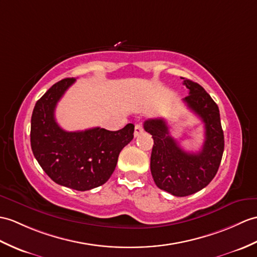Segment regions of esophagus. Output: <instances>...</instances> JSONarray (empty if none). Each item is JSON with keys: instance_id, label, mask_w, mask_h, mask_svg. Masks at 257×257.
Masks as SVG:
<instances>
[{"instance_id": "1", "label": "esophagus", "mask_w": 257, "mask_h": 257, "mask_svg": "<svg viewBox=\"0 0 257 257\" xmlns=\"http://www.w3.org/2000/svg\"><path fill=\"white\" fill-rule=\"evenodd\" d=\"M142 133H143V124L141 122L137 123L136 127H135V137H138Z\"/></svg>"}]
</instances>
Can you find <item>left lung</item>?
Here are the masks:
<instances>
[{
  "label": "left lung",
  "mask_w": 257,
  "mask_h": 257,
  "mask_svg": "<svg viewBox=\"0 0 257 257\" xmlns=\"http://www.w3.org/2000/svg\"><path fill=\"white\" fill-rule=\"evenodd\" d=\"M184 85L189 89V95L183 100L205 124V142L199 152L184 151L170 135L163 118L148 119L143 124L154 140L150 163L154 183L177 197L205 188L216 176L224 150L218 105L198 83L184 79Z\"/></svg>",
  "instance_id": "obj_1"
}]
</instances>
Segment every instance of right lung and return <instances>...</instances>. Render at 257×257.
<instances>
[{"mask_svg":"<svg viewBox=\"0 0 257 257\" xmlns=\"http://www.w3.org/2000/svg\"><path fill=\"white\" fill-rule=\"evenodd\" d=\"M75 79L68 77L53 84L37 100L31 126V146L36 160L51 180L80 192L89 190L109 180L118 156L134 139L135 126L109 131L92 128L65 131L56 121L55 109Z\"/></svg>","mask_w":257,"mask_h":257,"instance_id":"right-lung-1","label":"right lung"}]
</instances>
